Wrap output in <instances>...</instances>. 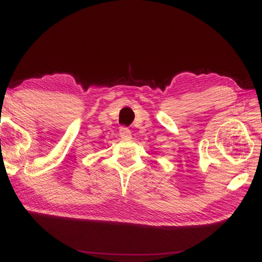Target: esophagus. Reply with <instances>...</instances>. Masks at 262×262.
<instances>
[{
  "mask_svg": "<svg viewBox=\"0 0 262 262\" xmlns=\"http://www.w3.org/2000/svg\"><path fill=\"white\" fill-rule=\"evenodd\" d=\"M119 134H120L121 139L123 140H128L130 139L132 137V132L128 127H125V126H121L120 127V130H119Z\"/></svg>",
  "mask_w": 262,
  "mask_h": 262,
  "instance_id": "1",
  "label": "esophagus"
}]
</instances>
